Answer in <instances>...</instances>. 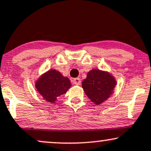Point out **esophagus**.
<instances>
[{
    "label": "esophagus",
    "mask_w": 151,
    "mask_h": 151,
    "mask_svg": "<svg viewBox=\"0 0 151 151\" xmlns=\"http://www.w3.org/2000/svg\"><path fill=\"white\" fill-rule=\"evenodd\" d=\"M72 82H73L74 84L75 85H80L81 84V79L79 78H75L72 80Z\"/></svg>",
    "instance_id": "esophagus-1"
}]
</instances>
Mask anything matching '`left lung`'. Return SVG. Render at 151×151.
Segmentation results:
<instances>
[{"label":"left lung","mask_w":151,"mask_h":151,"mask_svg":"<svg viewBox=\"0 0 151 151\" xmlns=\"http://www.w3.org/2000/svg\"><path fill=\"white\" fill-rule=\"evenodd\" d=\"M116 84L115 79L108 72L93 69L83 79L82 88L88 99L96 105H99L112 95Z\"/></svg>","instance_id":"obj_1"}]
</instances>
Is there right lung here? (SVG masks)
I'll return each instance as SVG.
<instances>
[{
    "label": "right lung",
    "instance_id": "obj_1",
    "mask_svg": "<svg viewBox=\"0 0 151 151\" xmlns=\"http://www.w3.org/2000/svg\"><path fill=\"white\" fill-rule=\"evenodd\" d=\"M35 86L43 99L48 103H54L59 96L67 93L71 87V83L70 79L63 77L60 72L50 70L39 78Z\"/></svg>",
    "mask_w": 151,
    "mask_h": 151
}]
</instances>
